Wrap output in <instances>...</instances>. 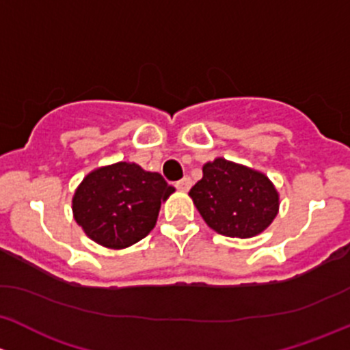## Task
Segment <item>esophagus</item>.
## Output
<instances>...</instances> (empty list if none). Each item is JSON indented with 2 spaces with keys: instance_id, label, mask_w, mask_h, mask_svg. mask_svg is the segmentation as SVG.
<instances>
[{
  "instance_id": "obj_1",
  "label": "esophagus",
  "mask_w": 350,
  "mask_h": 350,
  "mask_svg": "<svg viewBox=\"0 0 350 350\" xmlns=\"http://www.w3.org/2000/svg\"><path fill=\"white\" fill-rule=\"evenodd\" d=\"M175 187L180 190V192H187V190L192 187V180H190V176H183L182 180H178V182L175 183Z\"/></svg>"
}]
</instances>
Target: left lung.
I'll return each mask as SVG.
<instances>
[{"label":"left lung","mask_w":350,"mask_h":350,"mask_svg":"<svg viewBox=\"0 0 350 350\" xmlns=\"http://www.w3.org/2000/svg\"><path fill=\"white\" fill-rule=\"evenodd\" d=\"M189 196L205 224L228 237L247 239L269 228L280 211V193L262 172L219 157L202 167Z\"/></svg>","instance_id":"left-lung-1"}]
</instances>
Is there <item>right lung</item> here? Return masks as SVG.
<instances>
[{"label":"right lung","instance_id":"1","mask_svg":"<svg viewBox=\"0 0 350 350\" xmlns=\"http://www.w3.org/2000/svg\"><path fill=\"white\" fill-rule=\"evenodd\" d=\"M175 189L157 172L133 161L104 165L84 176L72 197V214L89 239L124 250L151 232Z\"/></svg>","mask_w":350,"mask_h":350}]
</instances>
